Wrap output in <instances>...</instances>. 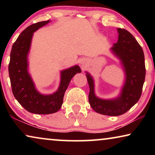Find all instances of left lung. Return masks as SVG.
I'll return each instance as SVG.
<instances>
[{"label": "left lung", "instance_id": "1", "mask_svg": "<svg viewBox=\"0 0 155 155\" xmlns=\"http://www.w3.org/2000/svg\"><path fill=\"white\" fill-rule=\"evenodd\" d=\"M118 41L111 49L121 61L126 75L120 96L112 100L97 98L94 92V80L90 74L86 75L91 107L97 113L107 116L122 115L133 107L140 98L145 78V56L141 46L126 29L118 28Z\"/></svg>", "mask_w": 155, "mask_h": 155}]
</instances>
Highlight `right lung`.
Returning <instances> with one entry per match:
<instances>
[{
	"label": "right lung",
	"mask_w": 155,
	"mask_h": 155,
	"mask_svg": "<svg viewBox=\"0 0 155 155\" xmlns=\"http://www.w3.org/2000/svg\"><path fill=\"white\" fill-rule=\"evenodd\" d=\"M49 20L31 25L19 35L12 45L8 71L14 97L21 106L30 113L50 114L58 111L62 106L65 90L72 78L81 73L78 65L61 72V84L54 94L43 95L37 91L27 72V54L33 32L47 24Z\"/></svg>",
	"instance_id": "add662e5"
}]
</instances>
